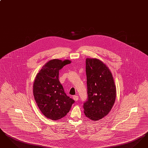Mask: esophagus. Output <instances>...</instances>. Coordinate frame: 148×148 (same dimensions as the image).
I'll use <instances>...</instances> for the list:
<instances>
[{
    "label": "esophagus",
    "instance_id": "obj_1",
    "mask_svg": "<svg viewBox=\"0 0 148 148\" xmlns=\"http://www.w3.org/2000/svg\"><path fill=\"white\" fill-rule=\"evenodd\" d=\"M78 99H79V97H78V96H77V95H74V96H73V99H74L75 101H77V100H78Z\"/></svg>",
    "mask_w": 148,
    "mask_h": 148
}]
</instances>
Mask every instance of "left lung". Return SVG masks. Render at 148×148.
Returning <instances> with one entry per match:
<instances>
[{"label": "left lung", "instance_id": "1", "mask_svg": "<svg viewBox=\"0 0 148 148\" xmlns=\"http://www.w3.org/2000/svg\"><path fill=\"white\" fill-rule=\"evenodd\" d=\"M87 100L84 112L90 119L97 121L108 115L116 99V86L111 71L105 64L95 58H86Z\"/></svg>", "mask_w": 148, "mask_h": 148}]
</instances>
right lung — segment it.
<instances>
[{
	"label": "right lung",
	"instance_id": "right-lung-1",
	"mask_svg": "<svg viewBox=\"0 0 148 148\" xmlns=\"http://www.w3.org/2000/svg\"><path fill=\"white\" fill-rule=\"evenodd\" d=\"M71 60H50L37 74L33 94L40 110L45 117L57 120L64 117L75 101L68 97L59 80V71Z\"/></svg>",
	"mask_w": 148,
	"mask_h": 148
}]
</instances>
